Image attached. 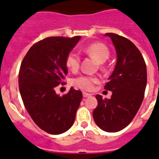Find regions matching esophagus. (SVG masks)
<instances>
[{
    "label": "esophagus",
    "instance_id": "esophagus-1",
    "mask_svg": "<svg viewBox=\"0 0 159 159\" xmlns=\"http://www.w3.org/2000/svg\"><path fill=\"white\" fill-rule=\"evenodd\" d=\"M82 94H83L84 98H87V97H90V96H91V94H88V93H86V92H83Z\"/></svg>",
    "mask_w": 159,
    "mask_h": 159
}]
</instances>
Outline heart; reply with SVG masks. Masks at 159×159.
I'll return each mask as SVG.
<instances>
[{
	"label": "heart",
	"mask_w": 159,
	"mask_h": 159,
	"mask_svg": "<svg viewBox=\"0 0 159 159\" xmlns=\"http://www.w3.org/2000/svg\"><path fill=\"white\" fill-rule=\"evenodd\" d=\"M84 51L90 56L94 57L101 64L104 63L110 56L109 49L102 43H91L86 47ZM80 61H81V57L79 53L77 52L76 51H71L66 57L65 65L69 70L75 72L79 68ZM98 82V77L90 75H82L73 81V84L74 86L84 90H92L94 89V85Z\"/></svg>",
	"instance_id": "obj_1"
}]
</instances>
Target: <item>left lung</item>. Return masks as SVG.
<instances>
[{
  "mask_svg": "<svg viewBox=\"0 0 159 159\" xmlns=\"http://www.w3.org/2000/svg\"><path fill=\"white\" fill-rule=\"evenodd\" d=\"M116 52V64L105 89L111 90V98L95 96L98 106L93 111L95 124L108 133L122 130L130 124L139 110L147 83L145 61L137 47L128 39L107 33Z\"/></svg>",
  "mask_w": 159,
  "mask_h": 159,
  "instance_id": "8db88e82",
  "label": "left lung"
}]
</instances>
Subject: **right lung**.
Masks as SVG:
<instances>
[{
  "label": "right lung",
  "instance_id": "1",
  "mask_svg": "<svg viewBox=\"0 0 159 159\" xmlns=\"http://www.w3.org/2000/svg\"><path fill=\"white\" fill-rule=\"evenodd\" d=\"M80 39H44L29 49L20 67L18 86L24 106L34 122L50 134H61L72 127L82 101V91L73 87L63 96L55 91L68 73L66 57Z\"/></svg>",
  "mask_w": 159,
  "mask_h": 159
}]
</instances>
